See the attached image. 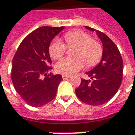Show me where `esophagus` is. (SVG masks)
I'll use <instances>...</instances> for the list:
<instances>
[{
    "mask_svg": "<svg viewBox=\"0 0 135 135\" xmlns=\"http://www.w3.org/2000/svg\"><path fill=\"white\" fill-rule=\"evenodd\" d=\"M71 78V76H69V75H62V78L64 80L68 79V78Z\"/></svg>",
    "mask_w": 135,
    "mask_h": 135,
    "instance_id": "obj_1",
    "label": "esophagus"
}]
</instances>
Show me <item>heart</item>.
<instances>
[{"instance_id": "heart-1", "label": "heart", "mask_w": 135, "mask_h": 135, "mask_svg": "<svg viewBox=\"0 0 135 135\" xmlns=\"http://www.w3.org/2000/svg\"><path fill=\"white\" fill-rule=\"evenodd\" d=\"M67 46H76V57H63L55 64V70L58 73L71 75L82 69L84 60L88 65H94L102 56V48L98 42L92 40L88 34L79 31H71L64 35ZM59 38H55L49 46V52L52 59H57L64 54L66 46Z\"/></svg>"}]
</instances>
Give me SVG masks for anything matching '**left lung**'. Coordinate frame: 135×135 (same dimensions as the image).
<instances>
[{"label":"left lung","instance_id":"obj_1","mask_svg":"<svg viewBox=\"0 0 135 135\" xmlns=\"http://www.w3.org/2000/svg\"><path fill=\"white\" fill-rule=\"evenodd\" d=\"M85 28L95 32L101 41L102 58L95 67L86 72L91 80H81L75 93L83 103L91 106H100L112 98L120 86L123 63L117 46L109 37L93 28Z\"/></svg>","mask_w":135,"mask_h":135}]
</instances>
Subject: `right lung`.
<instances>
[{
    "instance_id": "right-lung-1",
    "label": "right lung",
    "mask_w": 135,
    "mask_h": 135,
    "mask_svg": "<svg viewBox=\"0 0 135 135\" xmlns=\"http://www.w3.org/2000/svg\"><path fill=\"white\" fill-rule=\"evenodd\" d=\"M64 29L42 26L26 37L14 56L11 78L18 94L30 106L40 107L55 98L62 76L47 74L52 60L49 49ZM44 76V79L42 77Z\"/></svg>"
}]
</instances>
